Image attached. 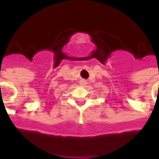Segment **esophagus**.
I'll return each instance as SVG.
<instances>
[{"label": "esophagus", "mask_w": 159, "mask_h": 159, "mask_svg": "<svg viewBox=\"0 0 159 159\" xmlns=\"http://www.w3.org/2000/svg\"><path fill=\"white\" fill-rule=\"evenodd\" d=\"M80 84L82 85V86H85V85L88 84V82H87V81H85V80H81L80 81Z\"/></svg>", "instance_id": "obj_1"}]
</instances>
